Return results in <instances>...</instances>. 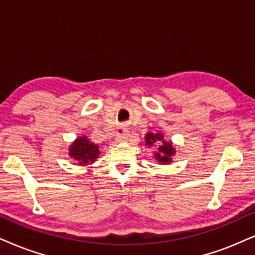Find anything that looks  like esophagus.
Wrapping results in <instances>:
<instances>
[{"mask_svg": "<svg viewBox=\"0 0 255 255\" xmlns=\"http://www.w3.org/2000/svg\"><path fill=\"white\" fill-rule=\"evenodd\" d=\"M128 137H130V133H128V131H124V132L118 134V136H117V142H124V140H127Z\"/></svg>", "mask_w": 255, "mask_h": 255, "instance_id": "esophagus-1", "label": "esophagus"}]
</instances>
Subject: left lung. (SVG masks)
Instances as JSON below:
<instances>
[{
    "mask_svg": "<svg viewBox=\"0 0 255 255\" xmlns=\"http://www.w3.org/2000/svg\"><path fill=\"white\" fill-rule=\"evenodd\" d=\"M145 144L147 146H157L155 158L163 164H169L171 162V157L176 152L172 143L165 140L164 136L161 132H147L145 134Z\"/></svg>",
    "mask_w": 255,
    "mask_h": 255,
    "instance_id": "obj_1",
    "label": "left lung"
}]
</instances>
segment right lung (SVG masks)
Instances as JSON below:
<instances>
[{"instance_id":"right-lung-1","label":"right lung","mask_w":255,"mask_h":255,"mask_svg":"<svg viewBox=\"0 0 255 255\" xmlns=\"http://www.w3.org/2000/svg\"><path fill=\"white\" fill-rule=\"evenodd\" d=\"M99 146L97 144L90 142L86 136L78 137L73 143L71 144L70 155L79 165H87L93 163L99 156Z\"/></svg>"}]
</instances>
